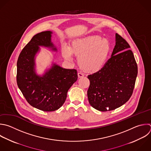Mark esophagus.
<instances>
[{
	"label": "esophagus",
	"instance_id": "esophagus-1",
	"mask_svg": "<svg viewBox=\"0 0 151 151\" xmlns=\"http://www.w3.org/2000/svg\"><path fill=\"white\" fill-rule=\"evenodd\" d=\"M84 76V75L83 74V73H78V78H81V77H83Z\"/></svg>",
	"mask_w": 151,
	"mask_h": 151
}]
</instances>
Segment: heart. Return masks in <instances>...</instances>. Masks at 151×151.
I'll return each instance as SVG.
<instances>
[{
    "instance_id": "obj_1",
    "label": "heart",
    "mask_w": 151,
    "mask_h": 151,
    "mask_svg": "<svg viewBox=\"0 0 151 151\" xmlns=\"http://www.w3.org/2000/svg\"><path fill=\"white\" fill-rule=\"evenodd\" d=\"M110 45L99 36H91L74 40L70 48L64 47L62 54L65 59L72 60V54L78 58L80 68L94 73L103 68L110 52Z\"/></svg>"
}]
</instances>
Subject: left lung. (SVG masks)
<instances>
[{"instance_id": "8db88e82", "label": "left lung", "mask_w": 151, "mask_h": 151, "mask_svg": "<svg viewBox=\"0 0 151 151\" xmlns=\"http://www.w3.org/2000/svg\"><path fill=\"white\" fill-rule=\"evenodd\" d=\"M127 41L116 34L111 58L100 71L88 75L87 91L90 104L96 110H114L130 98L137 75V66Z\"/></svg>"}]
</instances>
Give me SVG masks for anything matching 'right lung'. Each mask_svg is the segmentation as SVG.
<instances>
[{
  "label": "right lung",
  "mask_w": 151,
  "mask_h": 151,
  "mask_svg": "<svg viewBox=\"0 0 151 151\" xmlns=\"http://www.w3.org/2000/svg\"><path fill=\"white\" fill-rule=\"evenodd\" d=\"M50 31L34 35L23 48L17 61V84L27 101L32 107L45 111H52L64 103L68 90L77 81L75 69H65L53 64L42 76L35 72V57L40 46L57 51L51 42Z\"/></svg>",
  "instance_id": "add662e5"
}]
</instances>
